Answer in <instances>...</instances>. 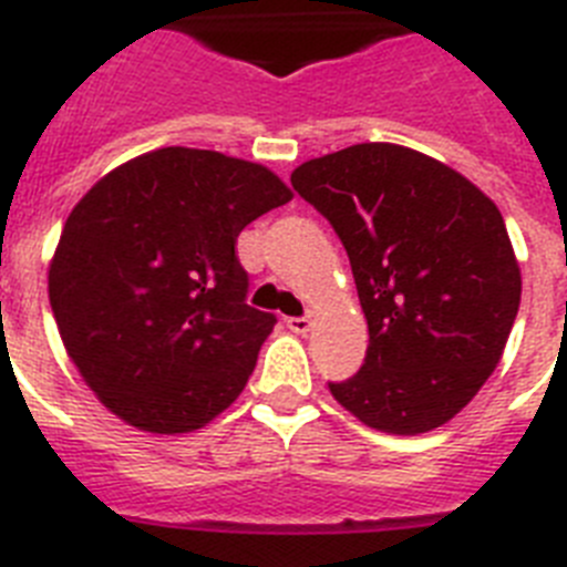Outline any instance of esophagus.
I'll use <instances>...</instances> for the list:
<instances>
[{
	"label": "esophagus",
	"mask_w": 567,
	"mask_h": 567,
	"mask_svg": "<svg viewBox=\"0 0 567 567\" xmlns=\"http://www.w3.org/2000/svg\"><path fill=\"white\" fill-rule=\"evenodd\" d=\"M287 327L292 329V332L303 334V332H309V327H312V318H309V315H300V318H287Z\"/></svg>",
	"instance_id": "34e87169"
}]
</instances>
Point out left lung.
Segmentation results:
<instances>
[{"label":"left lung","instance_id":"1","mask_svg":"<svg viewBox=\"0 0 567 567\" xmlns=\"http://www.w3.org/2000/svg\"><path fill=\"white\" fill-rule=\"evenodd\" d=\"M292 187L343 240L369 323L360 372L329 392L378 432L449 423L499 363L519 309L497 204L457 169L383 142L300 164Z\"/></svg>","mask_w":567,"mask_h":567}]
</instances>
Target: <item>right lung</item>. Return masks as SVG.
Here are the masks:
<instances>
[{"label": "right lung", "instance_id": "add662e5", "mask_svg": "<svg viewBox=\"0 0 567 567\" xmlns=\"http://www.w3.org/2000/svg\"><path fill=\"white\" fill-rule=\"evenodd\" d=\"M289 198L267 167L189 147L144 153L90 187L48 292L70 360L110 412L184 434L235 403L278 323L247 303L235 240Z\"/></svg>", "mask_w": 567, "mask_h": 567}]
</instances>
